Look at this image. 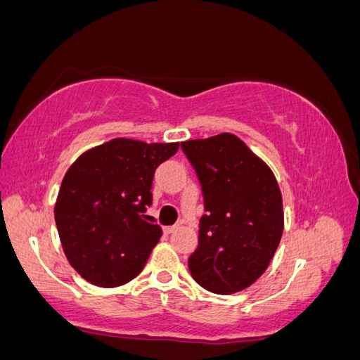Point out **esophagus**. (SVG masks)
I'll list each match as a JSON object with an SVG mask.
<instances>
[{
    "label": "esophagus",
    "mask_w": 360,
    "mask_h": 360,
    "mask_svg": "<svg viewBox=\"0 0 360 360\" xmlns=\"http://www.w3.org/2000/svg\"><path fill=\"white\" fill-rule=\"evenodd\" d=\"M176 229H178V226H166V228H163V233L165 234H171V233H174Z\"/></svg>",
    "instance_id": "1"
}]
</instances>
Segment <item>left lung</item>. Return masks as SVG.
<instances>
[{"instance_id": "1", "label": "left lung", "mask_w": 360, "mask_h": 360, "mask_svg": "<svg viewBox=\"0 0 360 360\" xmlns=\"http://www.w3.org/2000/svg\"><path fill=\"white\" fill-rule=\"evenodd\" d=\"M200 182L205 214L189 257L194 280L214 294L249 288L280 244L283 198L271 169L233 134L181 143Z\"/></svg>"}]
</instances>
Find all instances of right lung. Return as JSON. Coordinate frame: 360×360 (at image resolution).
I'll return each instance as SVG.
<instances>
[{
    "mask_svg": "<svg viewBox=\"0 0 360 360\" xmlns=\"http://www.w3.org/2000/svg\"><path fill=\"white\" fill-rule=\"evenodd\" d=\"M179 143L115 139L74 162L55 205L69 264L89 283L121 286L146 266L162 228L146 219L155 169Z\"/></svg>",
    "mask_w": 360,
    "mask_h": 360,
    "instance_id": "add662e5",
    "label": "right lung"
}]
</instances>
